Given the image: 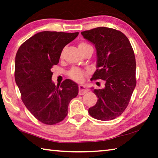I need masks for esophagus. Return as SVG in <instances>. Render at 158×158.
Wrapping results in <instances>:
<instances>
[{
  "mask_svg": "<svg viewBox=\"0 0 158 158\" xmlns=\"http://www.w3.org/2000/svg\"><path fill=\"white\" fill-rule=\"evenodd\" d=\"M88 88L85 86L84 85H79V94L80 95H82V94H84L85 93H88Z\"/></svg>",
  "mask_w": 158,
  "mask_h": 158,
  "instance_id": "obj_1",
  "label": "esophagus"
}]
</instances>
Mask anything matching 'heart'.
Listing matches in <instances>:
<instances>
[{"label": "heart", "instance_id": "1", "mask_svg": "<svg viewBox=\"0 0 158 158\" xmlns=\"http://www.w3.org/2000/svg\"><path fill=\"white\" fill-rule=\"evenodd\" d=\"M88 46H90V45H88L85 43H80L78 45V48L79 50L84 49V48H87ZM63 54H61V57H62ZM68 76L70 77V78H71L74 81H75L77 82H81L83 81V77H84V71H82L81 70L77 68H73L68 72Z\"/></svg>", "mask_w": 158, "mask_h": 158}]
</instances>
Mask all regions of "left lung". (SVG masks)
I'll return each mask as SVG.
<instances>
[{
	"instance_id": "left-lung-1",
	"label": "left lung",
	"mask_w": 158,
	"mask_h": 158,
	"mask_svg": "<svg viewBox=\"0 0 158 158\" xmlns=\"http://www.w3.org/2000/svg\"><path fill=\"white\" fill-rule=\"evenodd\" d=\"M97 50V68L91 79H102L105 88L94 89L97 104L88 109L93 118L108 121L121 115L136 85V62L128 39L119 30L106 27L81 32Z\"/></svg>"
}]
</instances>
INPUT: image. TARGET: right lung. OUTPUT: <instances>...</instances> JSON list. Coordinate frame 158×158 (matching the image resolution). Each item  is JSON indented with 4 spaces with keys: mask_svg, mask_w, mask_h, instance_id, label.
Here are the masks:
<instances>
[{
    "mask_svg": "<svg viewBox=\"0 0 158 158\" xmlns=\"http://www.w3.org/2000/svg\"><path fill=\"white\" fill-rule=\"evenodd\" d=\"M78 34L41 31L25 41L17 51L14 77L21 99L34 117L45 124L64 120L70 102L78 94V85L70 79L56 86L51 71L58 64L64 48Z\"/></svg>",
    "mask_w": 158,
    "mask_h": 158,
    "instance_id": "add662e5",
    "label": "right lung"
}]
</instances>
